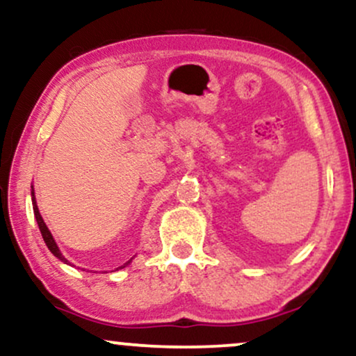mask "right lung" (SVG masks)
Instances as JSON below:
<instances>
[{
    "instance_id": "add662e5",
    "label": "right lung",
    "mask_w": 356,
    "mask_h": 356,
    "mask_svg": "<svg viewBox=\"0 0 356 356\" xmlns=\"http://www.w3.org/2000/svg\"><path fill=\"white\" fill-rule=\"evenodd\" d=\"M34 193V192H33ZM33 209H34V215H35V220H38V225H39V230H40V235H42V238H44V241H46V245H47V248L51 250V253L56 256V258H58L60 261H64V263H67V259L64 258V256H62V253H60V250H58V246L56 245V241H54V238H52V235H51V232H49V228L46 227V223H44V220H42V217H40V213H39V209H38V205H35V200H34V197H33ZM129 264V261L128 263H124L123 266L121 268H124V266H128Z\"/></svg>"
}]
</instances>
